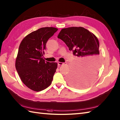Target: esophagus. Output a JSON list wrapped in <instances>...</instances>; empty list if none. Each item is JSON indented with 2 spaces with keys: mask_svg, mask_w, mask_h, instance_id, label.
<instances>
[{
  "mask_svg": "<svg viewBox=\"0 0 120 120\" xmlns=\"http://www.w3.org/2000/svg\"><path fill=\"white\" fill-rule=\"evenodd\" d=\"M65 63H62V62H58V64L59 66H60V65H63V64H64Z\"/></svg>",
  "mask_w": 120,
  "mask_h": 120,
  "instance_id": "esophagus-1",
  "label": "esophagus"
}]
</instances>
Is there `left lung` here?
<instances>
[{
  "label": "left lung",
  "mask_w": 120,
  "mask_h": 120,
  "mask_svg": "<svg viewBox=\"0 0 120 120\" xmlns=\"http://www.w3.org/2000/svg\"><path fill=\"white\" fill-rule=\"evenodd\" d=\"M58 38L62 40L77 59L68 77L71 85L81 88L93 82L101 64L99 41L92 32L81 27L61 29Z\"/></svg>",
  "instance_id": "8db88e82"
}]
</instances>
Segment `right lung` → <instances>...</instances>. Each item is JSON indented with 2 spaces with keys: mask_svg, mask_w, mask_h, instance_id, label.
I'll return each mask as SVG.
<instances>
[{
  "mask_svg": "<svg viewBox=\"0 0 120 120\" xmlns=\"http://www.w3.org/2000/svg\"><path fill=\"white\" fill-rule=\"evenodd\" d=\"M58 29L43 27L25 37L19 45L15 68L22 82L31 90L39 92L52 83L57 63L43 59L48 39Z\"/></svg>",
  "mask_w": 120,
  "mask_h": 120,
  "instance_id": "1",
  "label": "right lung"
}]
</instances>
